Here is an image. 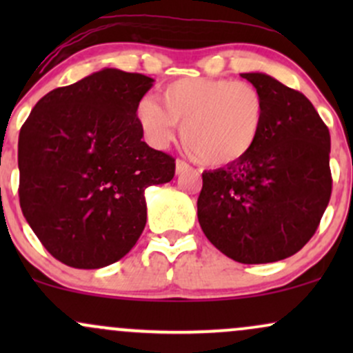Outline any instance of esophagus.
<instances>
[{
    "instance_id": "1",
    "label": "esophagus",
    "mask_w": 353,
    "mask_h": 353,
    "mask_svg": "<svg viewBox=\"0 0 353 353\" xmlns=\"http://www.w3.org/2000/svg\"><path fill=\"white\" fill-rule=\"evenodd\" d=\"M190 171V165L185 163V161L177 159L176 161V174H182V172H188Z\"/></svg>"
}]
</instances>
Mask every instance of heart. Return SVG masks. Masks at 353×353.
<instances>
[{
    "instance_id": "heart-1",
    "label": "heart",
    "mask_w": 353,
    "mask_h": 353,
    "mask_svg": "<svg viewBox=\"0 0 353 353\" xmlns=\"http://www.w3.org/2000/svg\"><path fill=\"white\" fill-rule=\"evenodd\" d=\"M137 101L136 123L148 143L164 148L176 124L185 151L201 164L224 168L254 149L265 123V99L252 84L221 78H181L159 94Z\"/></svg>"
}]
</instances>
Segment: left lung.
Here are the masks:
<instances>
[{"label":"left lung","mask_w":353,"mask_h":353,"mask_svg":"<svg viewBox=\"0 0 353 353\" xmlns=\"http://www.w3.org/2000/svg\"><path fill=\"white\" fill-rule=\"evenodd\" d=\"M265 99V123L244 159L202 172L197 219L205 237L241 264L290 257L329 205L330 134L302 92L264 72H244Z\"/></svg>","instance_id":"1"}]
</instances>
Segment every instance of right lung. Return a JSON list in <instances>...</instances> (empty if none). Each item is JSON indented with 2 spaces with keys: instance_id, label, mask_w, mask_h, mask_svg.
<instances>
[{
  "instance_id": "add662e5",
  "label": "right lung",
  "mask_w": 353,
  "mask_h": 353,
  "mask_svg": "<svg viewBox=\"0 0 353 353\" xmlns=\"http://www.w3.org/2000/svg\"><path fill=\"white\" fill-rule=\"evenodd\" d=\"M152 83L104 68L43 96L19 131L23 216L63 264L99 269L123 259L144 230L145 188L174 177V159L141 141L134 117Z\"/></svg>"
}]
</instances>
